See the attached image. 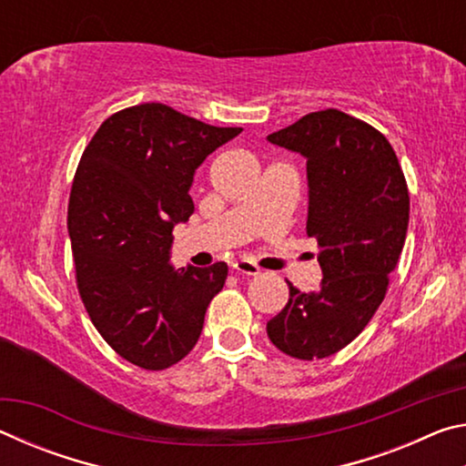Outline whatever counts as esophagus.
<instances>
[{"label": "esophagus", "mask_w": 466, "mask_h": 466, "mask_svg": "<svg viewBox=\"0 0 466 466\" xmlns=\"http://www.w3.org/2000/svg\"><path fill=\"white\" fill-rule=\"evenodd\" d=\"M232 269L238 275H258L261 273V269H258V267L250 261H234Z\"/></svg>", "instance_id": "obj_1"}]
</instances>
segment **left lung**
I'll use <instances>...</instances> for the list:
<instances>
[{
  "mask_svg": "<svg viewBox=\"0 0 466 466\" xmlns=\"http://www.w3.org/2000/svg\"><path fill=\"white\" fill-rule=\"evenodd\" d=\"M267 139L306 157V234L319 242L322 269L310 294L288 281L289 299L267 335L286 356L322 360L350 345L382 304L407 236V180L389 139L343 110L309 113Z\"/></svg>",
  "mask_w": 466,
  "mask_h": 466,
  "instance_id": "8db88e82",
  "label": "left lung"
}]
</instances>
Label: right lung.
<instances>
[{
	"label": "right lung",
	"instance_id": "obj_1",
	"mask_svg": "<svg viewBox=\"0 0 466 466\" xmlns=\"http://www.w3.org/2000/svg\"><path fill=\"white\" fill-rule=\"evenodd\" d=\"M240 127H214L160 102L123 108L94 133L67 208L76 283L102 339L123 360L167 370L193 350L228 265L168 263L172 230L195 211L199 164Z\"/></svg>",
	"mask_w": 466,
	"mask_h": 466
}]
</instances>
